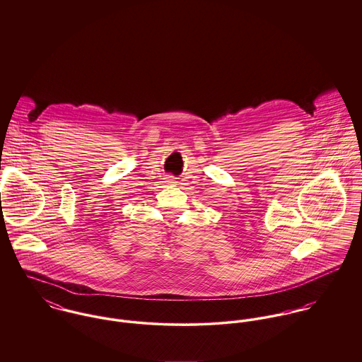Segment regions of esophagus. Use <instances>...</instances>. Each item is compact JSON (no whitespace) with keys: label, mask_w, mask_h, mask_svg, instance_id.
<instances>
[{"label":"esophagus","mask_w":362,"mask_h":362,"mask_svg":"<svg viewBox=\"0 0 362 362\" xmlns=\"http://www.w3.org/2000/svg\"><path fill=\"white\" fill-rule=\"evenodd\" d=\"M170 181H173V180H170Z\"/></svg>","instance_id":"esophagus-1"}]
</instances>
